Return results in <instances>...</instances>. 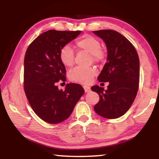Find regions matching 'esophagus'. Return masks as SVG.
Wrapping results in <instances>:
<instances>
[{
    "label": "esophagus",
    "mask_w": 159,
    "mask_h": 159,
    "mask_svg": "<svg viewBox=\"0 0 159 159\" xmlns=\"http://www.w3.org/2000/svg\"><path fill=\"white\" fill-rule=\"evenodd\" d=\"M83 88H84L85 93H88V92H90V88L88 85H84V86H83Z\"/></svg>",
    "instance_id": "obj_1"
}]
</instances>
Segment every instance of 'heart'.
<instances>
[{
  "mask_svg": "<svg viewBox=\"0 0 159 159\" xmlns=\"http://www.w3.org/2000/svg\"><path fill=\"white\" fill-rule=\"evenodd\" d=\"M76 46L80 50H83L90 54L94 61H100L104 57V52L101 49V42L97 38L85 35L76 42ZM60 59L64 66L70 67L74 63V52L71 47L66 45L61 48L60 52ZM98 73L96 69L93 67L81 68L76 67L69 72V79L71 81L88 83Z\"/></svg>",
  "mask_w": 159,
  "mask_h": 159,
  "instance_id": "1",
  "label": "heart"
}]
</instances>
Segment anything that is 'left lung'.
<instances>
[{
	"label": "left lung",
	"mask_w": 159,
	"mask_h": 159,
	"mask_svg": "<svg viewBox=\"0 0 159 159\" xmlns=\"http://www.w3.org/2000/svg\"><path fill=\"white\" fill-rule=\"evenodd\" d=\"M101 38L107 48V62L99 74V82H109L107 90L94 85L91 90L99 96L94 107L101 116L110 118L120 117L130 109L136 98L139 80V60L133 44L114 30L93 31Z\"/></svg>",
	"instance_id": "obj_1"
}]
</instances>
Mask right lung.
I'll use <instances>...</instances> for the list:
<instances>
[{"label":"right lung","mask_w":159,"mask_h":159,"mask_svg":"<svg viewBox=\"0 0 159 159\" xmlns=\"http://www.w3.org/2000/svg\"><path fill=\"white\" fill-rule=\"evenodd\" d=\"M80 33L52 29L38 36L26 50L24 61L26 96L38 116L48 123L56 124L67 119L85 93L76 83H68L64 90L57 86L60 80L66 81L60 50Z\"/></svg>","instance_id":"right-lung-1"}]
</instances>
